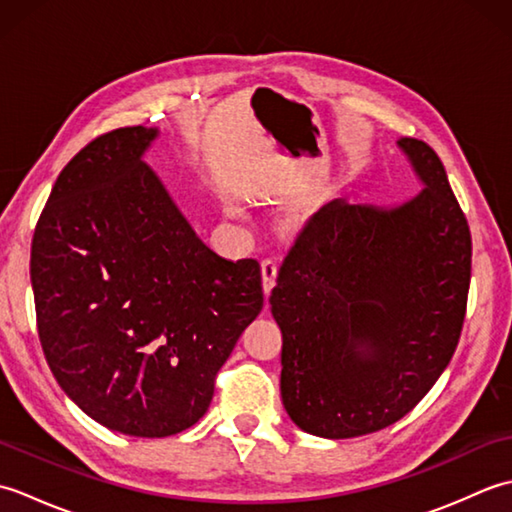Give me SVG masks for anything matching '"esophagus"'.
<instances>
[{"instance_id": "1", "label": "esophagus", "mask_w": 512, "mask_h": 512, "mask_svg": "<svg viewBox=\"0 0 512 512\" xmlns=\"http://www.w3.org/2000/svg\"><path fill=\"white\" fill-rule=\"evenodd\" d=\"M277 270H279L277 259H273V257L262 259V281H264V292H266V295H268V292L273 290V286H275Z\"/></svg>"}]
</instances>
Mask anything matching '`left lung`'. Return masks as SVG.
<instances>
[{
    "instance_id": "obj_1",
    "label": "left lung",
    "mask_w": 512,
    "mask_h": 512,
    "mask_svg": "<svg viewBox=\"0 0 512 512\" xmlns=\"http://www.w3.org/2000/svg\"><path fill=\"white\" fill-rule=\"evenodd\" d=\"M422 184L394 204H325L270 292L281 400L312 436L389 427L418 405L458 347L471 284V231L436 151L396 140Z\"/></svg>"
}]
</instances>
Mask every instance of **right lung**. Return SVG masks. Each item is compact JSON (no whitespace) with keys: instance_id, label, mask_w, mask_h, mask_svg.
Returning <instances> with one entry per match:
<instances>
[{"instance_id":"1","label":"right lung","mask_w":512,"mask_h":512,"mask_svg":"<svg viewBox=\"0 0 512 512\" xmlns=\"http://www.w3.org/2000/svg\"><path fill=\"white\" fill-rule=\"evenodd\" d=\"M158 127L83 147L54 182L30 253L37 328L61 389L103 427H193L215 374L264 308L255 259L206 246L143 156Z\"/></svg>"}]
</instances>
